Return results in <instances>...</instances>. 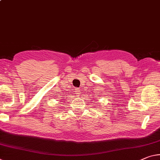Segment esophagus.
I'll return each instance as SVG.
<instances>
[{
	"mask_svg": "<svg viewBox=\"0 0 160 160\" xmlns=\"http://www.w3.org/2000/svg\"><path fill=\"white\" fill-rule=\"evenodd\" d=\"M77 90V91H76V94H78H78H79V91H78V90Z\"/></svg>",
	"mask_w": 160,
	"mask_h": 160,
	"instance_id": "1",
	"label": "esophagus"
}]
</instances>
